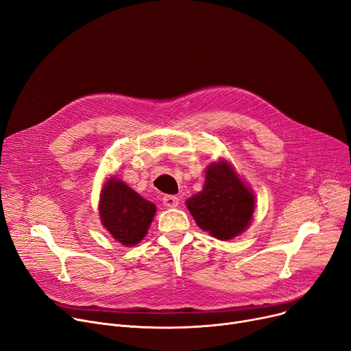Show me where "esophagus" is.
Segmentation results:
<instances>
[{
  "instance_id": "1",
  "label": "esophagus",
  "mask_w": 351,
  "mask_h": 351,
  "mask_svg": "<svg viewBox=\"0 0 351 351\" xmlns=\"http://www.w3.org/2000/svg\"><path fill=\"white\" fill-rule=\"evenodd\" d=\"M162 203L165 207H178L179 199L176 196H163Z\"/></svg>"
}]
</instances>
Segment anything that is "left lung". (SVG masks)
I'll list each match as a JSON object with an SVG mask.
<instances>
[{
	"label": "left lung",
	"instance_id": "1",
	"mask_svg": "<svg viewBox=\"0 0 351 351\" xmlns=\"http://www.w3.org/2000/svg\"><path fill=\"white\" fill-rule=\"evenodd\" d=\"M196 224L219 240H231L250 226L255 208L252 192L228 162L207 167L203 191L186 200Z\"/></svg>",
	"mask_w": 351,
	"mask_h": 351
}]
</instances>
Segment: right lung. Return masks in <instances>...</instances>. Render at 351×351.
<instances>
[{"mask_svg": "<svg viewBox=\"0 0 351 351\" xmlns=\"http://www.w3.org/2000/svg\"><path fill=\"white\" fill-rule=\"evenodd\" d=\"M100 219L114 240L123 245L141 241L156 212V206L134 192L124 182L111 178L101 191Z\"/></svg>", "mask_w": 351, "mask_h": 351, "instance_id": "add662e5", "label": "right lung"}]
</instances>
